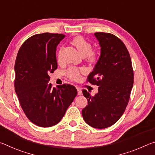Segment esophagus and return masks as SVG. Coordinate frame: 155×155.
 <instances>
[{"instance_id": "1", "label": "esophagus", "mask_w": 155, "mask_h": 155, "mask_svg": "<svg viewBox=\"0 0 155 155\" xmlns=\"http://www.w3.org/2000/svg\"><path fill=\"white\" fill-rule=\"evenodd\" d=\"M77 90L78 91V95H82V90L80 87H77Z\"/></svg>"}]
</instances>
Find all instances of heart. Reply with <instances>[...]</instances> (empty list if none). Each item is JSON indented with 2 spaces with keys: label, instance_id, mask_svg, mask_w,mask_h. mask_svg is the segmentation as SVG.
Segmentation results:
<instances>
[{
  "label": "heart",
  "instance_id": "1",
  "mask_svg": "<svg viewBox=\"0 0 155 155\" xmlns=\"http://www.w3.org/2000/svg\"><path fill=\"white\" fill-rule=\"evenodd\" d=\"M72 44L76 48L78 51L83 57H86L90 61H94L96 59V52L91 50V45L87 40L81 36H77L72 40ZM62 48L60 49L58 54L59 61L61 60V52ZM85 72L84 69H78L77 68H71L68 70L67 75L70 78L73 80H76L79 78L81 73Z\"/></svg>",
  "mask_w": 155,
  "mask_h": 155
}]
</instances>
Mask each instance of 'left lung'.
<instances>
[{
	"mask_svg": "<svg viewBox=\"0 0 155 155\" xmlns=\"http://www.w3.org/2000/svg\"><path fill=\"white\" fill-rule=\"evenodd\" d=\"M94 36L101 46V54L88 81L99 87L95 96L83 90L88 104L83 109L82 115L87 124L101 129L114 124L124 114L134 76L130 54L118 38L102 32Z\"/></svg>",
	"mask_w": 155,
	"mask_h": 155,
	"instance_id": "1",
	"label": "left lung"
}]
</instances>
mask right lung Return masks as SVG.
I'll use <instances>...</instances> for the list:
<instances>
[{"mask_svg": "<svg viewBox=\"0 0 155 155\" xmlns=\"http://www.w3.org/2000/svg\"><path fill=\"white\" fill-rule=\"evenodd\" d=\"M65 35L44 33L31 37L21 46L15 63V91L25 115L41 127L61 121L77 90L69 84L52 87L50 73L57 68V46Z\"/></svg>", "mask_w": 155, "mask_h": 155, "instance_id": "add662e5", "label": "right lung"}]
</instances>
